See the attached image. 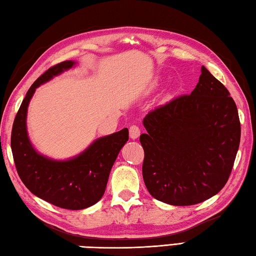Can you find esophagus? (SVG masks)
<instances>
[{
    "label": "esophagus",
    "instance_id": "esophagus-1",
    "mask_svg": "<svg viewBox=\"0 0 256 256\" xmlns=\"http://www.w3.org/2000/svg\"><path fill=\"white\" fill-rule=\"evenodd\" d=\"M129 136H130L132 140H137L140 136V127H137V126H130V128H129Z\"/></svg>",
    "mask_w": 256,
    "mask_h": 256
}]
</instances>
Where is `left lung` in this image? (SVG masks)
<instances>
[{"label":"left lung","mask_w":256,"mask_h":256,"mask_svg":"<svg viewBox=\"0 0 256 256\" xmlns=\"http://www.w3.org/2000/svg\"><path fill=\"white\" fill-rule=\"evenodd\" d=\"M142 124V178L152 196L192 206L225 186L240 147L238 111L228 90L204 66L191 94L156 108Z\"/></svg>","instance_id":"1"}]
</instances>
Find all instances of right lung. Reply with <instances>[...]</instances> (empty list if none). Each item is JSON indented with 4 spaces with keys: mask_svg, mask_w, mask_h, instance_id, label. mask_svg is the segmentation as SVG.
Returning a JSON list of instances; mask_svg holds the SVG:
<instances>
[{
    "mask_svg": "<svg viewBox=\"0 0 256 256\" xmlns=\"http://www.w3.org/2000/svg\"><path fill=\"white\" fill-rule=\"evenodd\" d=\"M76 64L74 60L60 62L31 85L18 111L11 135L13 160L24 184L38 198L70 210L88 208L102 198L116 156L129 138L128 129L124 128L98 138L82 153L62 160L40 154L31 144L26 114L36 88Z\"/></svg>",
    "mask_w": 256,
    "mask_h": 256,
    "instance_id": "1",
    "label": "right lung"
}]
</instances>
